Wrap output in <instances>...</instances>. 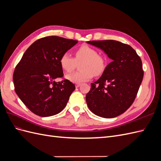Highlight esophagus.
I'll return each instance as SVG.
<instances>
[{
	"label": "esophagus",
	"instance_id": "obj_1",
	"mask_svg": "<svg viewBox=\"0 0 161 161\" xmlns=\"http://www.w3.org/2000/svg\"><path fill=\"white\" fill-rule=\"evenodd\" d=\"M80 85H81V84H80V83H76L75 86H76V88H78V87H79Z\"/></svg>",
	"mask_w": 161,
	"mask_h": 161
}]
</instances>
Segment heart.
<instances>
[{
    "mask_svg": "<svg viewBox=\"0 0 161 161\" xmlns=\"http://www.w3.org/2000/svg\"><path fill=\"white\" fill-rule=\"evenodd\" d=\"M75 58L69 53H63L60 58V64L66 72H71L75 69L77 63H80L79 72L66 76V79L72 82L80 83L90 80L92 76L103 74L105 68L106 59L98 55L96 50L87 45H82L75 52Z\"/></svg>",
    "mask_w": 161,
    "mask_h": 161,
    "instance_id": "1",
    "label": "heart"
}]
</instances>
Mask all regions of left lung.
Segmentation results:
<instances>
[{
	"label": "left lung",
	"mask_w": 161,
	"mask_h": 161,
	"mask_svg": "<svg viewBox=\"0 0 161 161\" xmlns=\"http://www.w3.org/2000/svg\"><path fill=\"white\" fill-rule=\"evenodd\" d=\"M86 42L100 48L112 60L99 79L91 83L86 95L87 105L101 118H115L135 100L144 76L142 60L130 46L118 41Z\"/></svg>",
	"instance_id": "1"
}]
</instances>
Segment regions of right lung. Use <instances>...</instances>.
Returning <instances> with one entry per match:
<instances>
[{"label": "right lung", "mask_w": 161, "mask_h": 161, "mask_svg": "<svg viewBox=\"0 0 161 161\" xmlns=\"http://www.w3.org/2000/svg\"><path fill=\"white\" fill-rule=\"evenodd\" d=\"M77 40L58 36L39 39L28 47L14 70V91L33 114L48 117L66 107L75 86L70 80H55L64 76L60 58Z\"/></svg>", "instance_id": "right-lung-1"}]
</instances>
